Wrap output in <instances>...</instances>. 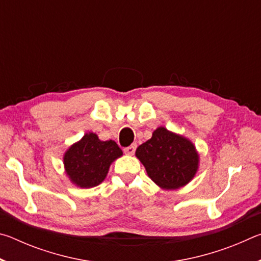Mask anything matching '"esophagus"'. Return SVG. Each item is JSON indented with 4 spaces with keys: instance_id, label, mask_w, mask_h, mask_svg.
Segmentation results:
<instances>
[{
    "instance_id": "esophagus-1",
    "label": "esophagus",
    "mask_w": 261,
    "mask_h": 261,
    "mask_svg": "<svg viewBox=\"0 0 261 261\" xmlns=\"http://www.w3.org/2000/svg\"><path fill=\"white\" fill-rule=\"evenodd\" d=\"M136 148H137V145L136 144H132L130 146H127L124 148V153L125 154H129V155H132L136 152Z\"/></svg>"
}]
</instances>
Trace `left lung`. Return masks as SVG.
I'll use <instances>...</instances> for the list:
<instances>
[{"mask_svg": "<svg viewBox=\"0 0 261 261\" xmlns=\"http://www.w3.org/2000/svg\"><path fill=\"white\" fill-rule=\"evenodd\" d=\"M136 155L153 182L163 189L188 184L196 174L199 160L191 141L165 127H158L152 138L137 148Z\"/></svg>", "mask_w": 261, "mask_h": 261, "instance_id": "obj_1", "label": "left lung"}]
</instances>
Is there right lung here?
<instances>
[{
    "mask_svg": "<svg viewBox=\"0 0 261 261\" xmlns=\"http://www.w3.org/2000/svg\"><path fill=\"white\" fill-rule=\"evenodd\" d=\"M114 140L101 141L95 134H86L64 155V166L70 179L81 188H93L107 176L110 163L122 155Z\"/></svg>",
    "mask_w": 261,
    "mask_h": 261,
    "instance_id": "1",
    "label": "right lung"
}]
</instances>
